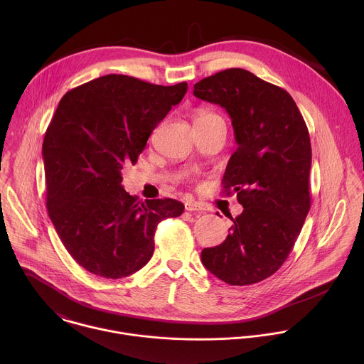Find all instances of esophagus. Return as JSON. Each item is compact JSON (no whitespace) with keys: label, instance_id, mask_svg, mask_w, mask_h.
<instances>
[{"label":"esophagus","instance_id":"obj_1","mask_svg":"<svg viewBox=\"0 0 364 364\" xmlns=\"http://www.w3.org/2000/svg\"><path fill=\"white\" fill-rule=\"evenodd\" d=\"M185 208L188 210V211H203L205 208L200 205V203H198V202H195V200H188V202H185Z\"/></svg>","mask_w":364,"mask_h":364}]
</instances>
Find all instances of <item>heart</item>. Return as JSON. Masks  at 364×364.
<instances>
[{"instance_id": "heart-1", "label": "heart", "mask_w": 364, "mask_h": 364, "mask_svg": "<svg viewBox=\"0 0 364 364\" xmlns=\"http://www.w3.org/2000/svg\"><path fill=\"white\" fill-rule=\"evenodd\" d=\"M221 119L217 113L208 110V109H200L195 113V122H208V120H215Z\"/></svg>"}]
</instances>
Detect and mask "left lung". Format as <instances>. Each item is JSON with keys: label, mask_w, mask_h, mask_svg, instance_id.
I'll list each match as a JSON object with an SVG mask.
<instances>
[{"label": "left lung", "mask_w": 364, "mask_h": 364, "mask_svg": "<svg viewBox=\"0 0 364 364\" xmlns=\"http://www.w3.org/2000/svg\"><path fill=\"white\" fill-rule=\"evenodd\" d=\"M196 98L220 105L232 120L238 149L223 178L244 211L230 220L225 241L202 251V262L231 286L272 276L287 259L311 208V143L294 100L242 68L195 84Z\"/></svg>", "instance_id": "1"}]
</instances>
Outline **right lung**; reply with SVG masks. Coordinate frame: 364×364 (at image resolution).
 I'll use <instances>...</instances> for the list:
<instances>
[{
	"instance_id": "1",
	"label": "right lung",
	"mask_w": 364,
	"mask_h": 364,
	"mask_svg": "<svg viewBox=\"0 0 364 364\" xmlns=\"http://www.w3.org/2000/svg\"><path fill=\"white\" fill-rule=\"evenodd\" d=\"M188 91L109 74L68 91L46 130V208L68 254L88 272L119 279L154 252L159 221L178 217L175 199L139 202L122 186L156 124Z\"/></svg>"
}]
</instances>
